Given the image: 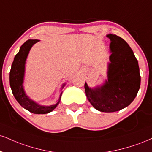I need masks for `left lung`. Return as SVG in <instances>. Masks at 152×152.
<instances>
[{"label":"left lung","mask_w":152,"mask_h":152,"mask_svg":"<svg viewBox=\"0 0 152 152\" xmlns=\"http://www.w3.org/2000/svg\"><path fill=\"white\" fill-rule=\"evenodd\" d=\"M111 55L107 80L91 88L85 83L86 95L91 105L100 112L113 113L125 108L134 100L140 88L138 61L128 44L120 37L109 34Z\"/></svg>","instance_id":"left-lung-1"}]
</instances>
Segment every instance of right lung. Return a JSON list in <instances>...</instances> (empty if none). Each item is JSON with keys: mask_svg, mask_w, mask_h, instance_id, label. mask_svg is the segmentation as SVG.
Returning <instances> with one entry per match:
<instances>
[{"mask_svg": "<svg viewBox=\"0 0 152 152\" xmlns=\"http://www.w3.org/2000/svg\"><path fill=\"white\" fill-rule=\"evenodd\" d=\"M39 41L38 39H28L20 47L19 52L15 56L11 66L10 71V85L12 94L22 107L34 114H47L52 112L59 103L62 92L60 94L58 102L56 104L49 106L40 105L34 100H31L25 94L23 85L25 76V61L27 55L33 45ZM64 86L65 84H64L62 88Z\"/></svg>", "mask_w": 152, "mask_h": 152, "instance_id": "add662e5", "label": "right lung"}]
</instances>
